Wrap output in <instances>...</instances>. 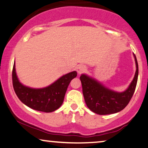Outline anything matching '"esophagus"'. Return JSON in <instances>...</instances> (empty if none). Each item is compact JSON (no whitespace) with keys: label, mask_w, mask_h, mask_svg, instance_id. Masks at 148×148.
Wrapping results in <instances>:
<instances>
[{"label":"esophagus","mask_w":148,"mask_h":148,"mask_svg":"<svg viewBox=\"0 0 148 148\" xmlns=\"http://www.w3.org/2000/svg\"><path fill=\"white\" fill-rule=\"evenodd\" d=\"M76 70H77V72H78V73L80 74H82V73H83V72H84L85 71H86V68L84 66L80 65V66H77Z\"/></svg>","instance_id":"34e87169"}]
</instances>
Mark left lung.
Listing matches in <instances>:
<instances>
[{
  "instance_id": "obj_1",
  "label": "left lung",
  "mask_w": 148,
  "mask_h": 148,
  "mask_svg": "<svg viewBox=\"0 0 148 148\" xmlns=\"http://www.w3.org/2000/svg\"><path fill=\"white\" fill-rule=\"evenodd\" d=\"M136 72L128 88L124 92H117L106 88L103 84L86 74L80 77L82 93L88 109L99 115H109L124 109L134 95L138 78V64L135 54Z\"/></svg>"
}]
</instances>
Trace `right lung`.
Returning a JSON list of instances; mask_svg holds the SVG:
<instances>
[{
  "instance_id": "obj_1",
  "label": "right lung",
  "mask_w": 148,
  "mask_h": 148,
  "mask_svg": "<svg viewBox=\"0 0 148 148\" xmlns=\"http://www.w3.org/2000/svg\"><path fill=\"white\" fill-rule=\"evenodd\" d=\"M76 76L77 72L74 71L64 75L45 88H32L19 82L16 74L14 63L12 72L14 90L20 101L33 109L45 113H51L60 107L68 85Z\"/></svg>"
}]
</instances>
